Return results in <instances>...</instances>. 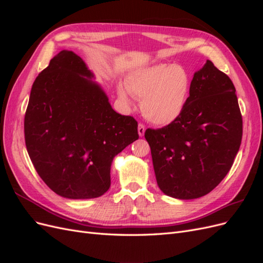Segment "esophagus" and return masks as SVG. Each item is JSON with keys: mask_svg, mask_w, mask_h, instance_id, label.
Masks as SVG:
<instances>
[{"mask_svg": "<svg viewBox=\"0 0 263 263\" xmlns=\"http://www.w3.org/2000/svg\"><path fill=\"white\" fill-rule=\"evenodd\" d=\"M145 130H146L145 125H144V124H139V125H138V134H139L140 137L144 136V135H145Z\"/></svg>", "mask_w": 263, "mask_h": 263, "instance_id": "esophagus-1", "label": "esophagus"}]
</instances>
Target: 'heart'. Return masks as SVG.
Here are the masks:
<instances>
[{
    "label": "heart",
    "mask_w": 263,
    "mask_h": 263,
    "mask_svg": "<svg viewBox=\"0 0 263 263\" xmlns=\"http://www.w3.org/2000/svg\"><path fill=\"white\" fill-rule=\"evenodd\" d=\"M126 90L140 100V108L149 122L168 125L185 107L191 79L185 68L171 63H157L134 71L125 81ZM121 100L130 104L128 94L118 89Z\"/></svg>",
    "instance_id": "b5f03b06"
}]
</instances>
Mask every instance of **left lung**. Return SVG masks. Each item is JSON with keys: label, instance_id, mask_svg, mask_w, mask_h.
Instances as JSON below:
<instances>
[{"label": "left lung", "instance_id": "8db88e82", "mask_svg": "<svg viewBox=\"0 0 263 263\" xmlns=\"http://www.w3.org/2000/svg\"><path fill=\"white\" fill-rule=\"evenodd\" d=\"M241 137L242 117L234 83L208 60L194 73L180 116L145 133L158 186L180 200L210 193L232 168Z\"/></svg>", "mask_w": 263, "mask_h": 263}]
</instances>
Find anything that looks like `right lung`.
I'll list each match as a JSON object with an SVG mask.
<instances>
[{
    "label": "right lung",
    "mask_w": 263,
    "mask_h": 263,
    "mask_svg": "<svg viewBox=\"0 0 263 263\" xmlns=\"http://www.w3.org/2000/svg\"><path fill=\"white\" fill-rule=\"evenodd\" d=\"M92 78L78 54L60 51L31 86L24 121L39 177L71 200L104 194L114 157L139 138L136 119L116 113Z\"/></svg>",
    "instance_id": "obj_1"
}]
</instances>
